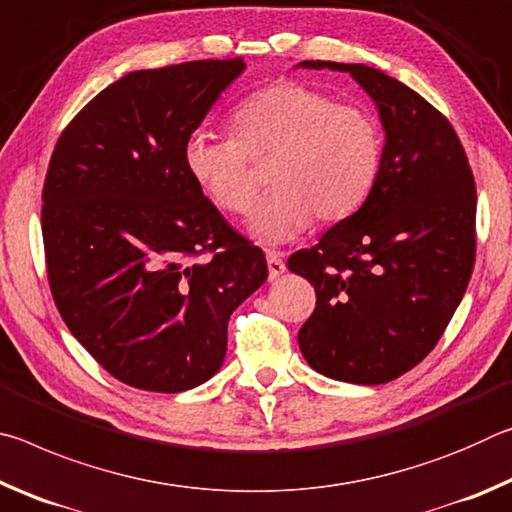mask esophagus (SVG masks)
<instances>
[{"mask_svg": "<svg viewBox=\"0 0 512 512\" xmlns=\"http://www.w3.org/2000/svg\"><path fill=\"white\" fill-rule=\"evenodd\" d=\"M266 264H268V280H271V282L280 280V275L287 271L282 255L275 253V250H268V253H266Z\"/></svg>", "mask_w": 512, "mask_h": 512, "instance_id": "1", "label": "esophagus"}]
</instances>
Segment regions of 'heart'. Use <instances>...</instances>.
I'll use <instances>...</instances> for the list:
<instances>
[{"mask_svg": "<svg viewBox=\"0 0 512 512\" xmlns=\"http://www.w3.org/2000/svg\"><path fill=\"white\" fill-rule=\"evenodd\" d=\"M235 135L189 133L183 158L205 196L230 214H248L257 196L250 158L273 155L268 183L250 235L262 244L298 237L311 219L334 223L366 201L381 169V131L375 117L339 106L309 85L282 81L241 101Z\"/></svg>", "mask_w": 512, "mask_h": 512, "instance_id": "1", "label": "heart"}]
</instances>
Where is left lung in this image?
Here are the masks:
<instances>
[{"label":"left lung","instance_id":"1","mask_svg":"<svg viewBox=\"0 0 512 512\" xmlns=\"http://www.w3.org/2000/svg\"><path fill=\"white\" fill-rule=\"evenodd\" d=\"M298 67L348 72L384 128L366 201L289 257V271L316 289L300 352L325 377L386 384L436 348L461 305L476 248L474 178L452 124L393 76L332 60Z\"/></svg>","mask_w":512,"mask_h":512}]
</instances>
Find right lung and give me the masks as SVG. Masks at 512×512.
<instances>
[{"mask_svg": "<svg viewBox=\"0 0 512 512\" xmlns=\"http://www.w3.org/2000/svg\"><path fill=\"white\" fill-rule=\"evenodd\" d=\"M244 69L241 58L192 60L121 76L51 155L42 239L56 307L112 377L142 391L216 375L230 314L268 277L262 250L225 223L183 158Z\"/></svg>", "mask_w": 512, "mask_h": 512, "instance_id": "obj_1", "label": "right lung"}]
</instances>
